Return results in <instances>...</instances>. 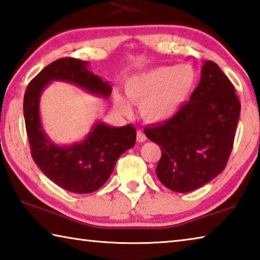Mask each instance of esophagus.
I'll return each mask as SVG.
<instances>
[{
	"instance_id": "34e87169",
	"label": "esophagus",
	"mask_w": 260,
	"mask_h": 260,
	"mask_svg": "<svg viewBox=\"0 0 260 260\" xmlns=\"http://www.w3.org/2000/svg\"><path fill=\"white\" fill-rule=\"evenodd\" d=\"M136 140H138V142H140V143H142L147 140V136H146V134H144L143 131H141V129L138 131V133H136Z\"/></svg>"
}]
</instances>
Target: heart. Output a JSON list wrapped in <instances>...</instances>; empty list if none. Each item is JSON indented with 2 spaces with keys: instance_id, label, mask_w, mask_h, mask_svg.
<instances>
[{
  "instance_id": "heart-1",
  "label": "heart",
  "mask_w": 260,
  "mask_h": 260,
  "mask_svg": "<svg viewBox=\"0 0 260 260\" xmlns=\"http://www.w3.org/2000/svg\"><path fill=\"white\" fill-rule=\"evenodd\" d=\"M192 67H160L128 79L125 93L132 103L139 104L141 113L149 121H162L177 114L196 85ZM118 111L129 116L132 107L120 95H114Z\"/></svg>"
}]
</instances>
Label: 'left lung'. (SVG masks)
<instances>
[{
  "instance_id": "1",
  "label": "left lung",
  "mask_w": 260,
  "mask_h": 260,
  "mask_svg": "<svg viewBox=\"0 0 260 260\" xmlns=\"http://www.w3.org/2000/svg\"><path fill=\"white\" fill-rule=\"evenodd\" d=\"M241 103L230 79L217 64L206 60L196 89L177 114L144 128L159 144L157 177L177 192L196 190L226 167L234 144Z\"/></svg>"
}]
</instances>
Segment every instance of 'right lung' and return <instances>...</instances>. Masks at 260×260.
<instances>
[{"label":"right lung","instance_id":"1","mask_svg":"<svg viewBox=\"0 0 260 260\" xmlns=\"http://www.w3.org/2000/svg\"><path fill=\"white\" fill-rule=\"evenodd\" d=\"M88 61L59 58L48 65L28 83L24 96L26 132L35 164L51 181L65 190L88 193L98 190L110 178L122 153L134 147L135 127H111L96 122L81 142L57 146L48 138L40 119V96L52 80L74 83L107 99L112 88L88 70Z\"/></svg>","mask_w":260,"mask_h":260}]
</instances>
